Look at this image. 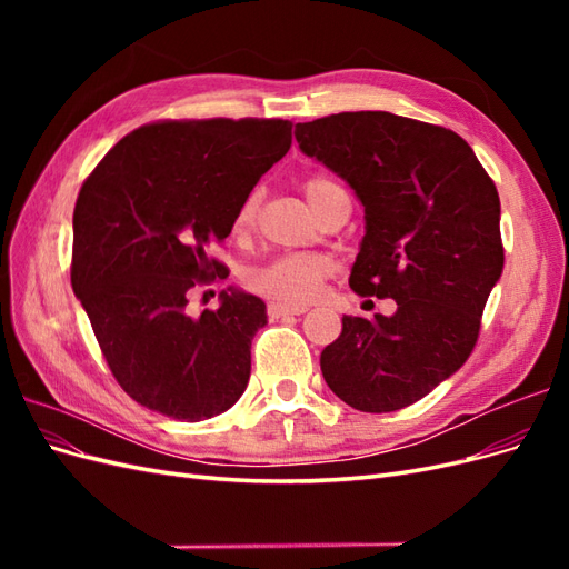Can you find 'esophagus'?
I'll return each instance as SVG.
<instances>
[{"instance_id":"esophagus-1","label":"esophagus","mask_w":569,"mask_h":569,"mask_svg":"<svg viewBox=\"0 0 569 569\" xmlns=\"http://www.w3.org/2000/svg\"><path fill=\"white\" fill-rule=\"evenodd\" d=\"M308 306H284V303H268L270 318H284V316H303Z\"/></svg>"}]
</instances>
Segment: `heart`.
<instances>
[{
  "label": "heart",
  "mask_w": 569,
  "mask_h": 569,
  "mask_svg": "<svg viewBox=\"0 0 569 569\" xmlns=\"http://www.w3.org/2000/svg\"><path fill=\"white\" fill-rule=\"evenodd\" d=\"M335 187L339 184L316 176L303 182V192L316 209V206L325 199V194L332 192ZM256 209H258V194L251 192L242 203H239V209L234 213L237 232H242L251 226L256 218ZM332 270H335V263L330 261V256L325 253H308V251L282 253V256L270 258L266 263L251 266L244 272V284L251 291H256V295L270 299L272 303L301 306L318 297L322 282L330 278Z\"/></svg>",
  "instance_id": "b5f03b06"
}]
</instances>
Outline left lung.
Here are the masks:
<instances>
[{
	"instance_id": "8db88e82",
	"label": "left lung",
	"mask_w": 569,
	"mask_h": 569,
	"mask_svg": "<svg viewBox=\"0 0 569 569\" xmlns=\"http://www.w3.org/2000/svg\"><path fill=\"white\" fill-rule=\"evenodd\" d=\"M366 209L349 284L393 299L396 313L341 318L320 370L343 403L391 412L460 370L503 272L501 201L453 130L387 111L325 116L295 130Z\"/></svg>"
}]
</instances>
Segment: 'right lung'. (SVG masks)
Returning <instances> with one entry per match:
<instances>
[{
  "mask_svg": "<svg viewBox=\"0 0 569 569\" xmlns=\"http://www.w3.org/2000/svg\"><path fill=\"white\" fill-rule=\"evenodd\" d=\"M291 147L280 118L163 120L123 137L73 211L71 284L132 399L180 422L226 412L251 375L266 303L242 289L194 318L189 295L222 278V242L256 182Z\"/></svg>",
  "mask_w": 569,
  "mask_h": 569,
  "instance_id": "obj_1",
  "label": "right lung"
}]
</instances>
